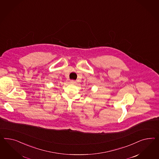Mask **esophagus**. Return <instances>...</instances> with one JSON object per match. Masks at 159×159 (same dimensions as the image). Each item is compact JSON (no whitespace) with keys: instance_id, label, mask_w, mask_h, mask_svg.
I'll use <instances>...</instances> for the list:
<instances>
[{"instance_id":"esophagus-1","label":"esophagus","mask_w":159,"mask_h":159,"mask_svg":"<svg viewBox=\"0 0 159 159\" xmlns=\"http://www.w3.org/2000/svg\"><path fill=\"white\" fill-rule=\"evenodd\" d=\"M70 83L71 84H75L76 83V81H75V80H70Z\"/></svg>"}]
</instances>
